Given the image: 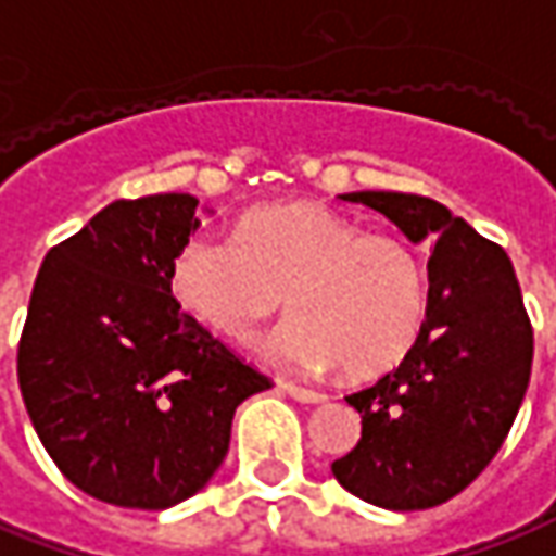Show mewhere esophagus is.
Segmentation results:
<instances>
[{"mask_svg":"<svg viewBox=\"0 0 556 556\" xmlns=\"http://www.w3.org/2000/svg\"><path fill=\"white\" fill-rule=\"evenodd\" d=\"M279 389H282L286 395H292L294 402H304V405H319V402H326V395H323V392H316V389H307V387H298V383H289V380H282Z\"/></svg>","mask_w":556,"mask_h":556,"instance_id":"1","label":"esophagus"}]
</instances>
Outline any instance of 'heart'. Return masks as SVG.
Listing matches in <instances>:
<instances>
[{
	"label": "heart",
	"instance_id": "1",
	"mask_svg": "<svg viewBox=\"0 0 556 556\" xmlns=\"http://www.w3.org/2000/svg\"><path fill=\"white\" fill-rule=\"evenodd\" d=\"M179 307L215 334L249 343L282 301L294 316L267 341L274 362L368 380L402 365L426 323V270L392 233H365L319 203L258 206L237 240L194 230L169 264Z\"/></svg>",
	"mask_w": 556,
	"mask_h": 556
}]
</instances>
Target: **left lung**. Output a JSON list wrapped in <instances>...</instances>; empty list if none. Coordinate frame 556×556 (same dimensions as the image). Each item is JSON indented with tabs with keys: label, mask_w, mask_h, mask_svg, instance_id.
<instances>
[{
	"label": "left lung",
	"mask_w": 556,
	"mask_h": 556,
	"mask_svg": "<svg viewBox=\"0 0 556 556\" xmlns=\"http://www.w3.org/2000/svg\"><path fill=\"white\" fill-rule=\"evenodd\" d=\"M341 200L371 206L410 243L435 249L420 341L395 371L346 395L362 438L331 475L377 508H432L466 490L508 435L530 387V316L505 249L444 203L399 191Z\"/></svg>",
	"instance_id": "left-lung-1"
}]
</instances>
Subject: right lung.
<instances>
[{"label": "right lung", "instance_id": "right-lung-1", "mask_svg": "<svg viewBox=\"0 0 556 556\" xmlns=\"http://www.w3.org/2000/svg\"><path fill=\"white\" fill-rule=\"evenodd\" d=\"M198 203L115 200L45 255L33 286L17 350L26 414L56 468L109 505L194 496L228 453L233 410L270 389L169 292Z\"/></svg>", "mask_w": 556, "mask_h": 556}]
</instances>
